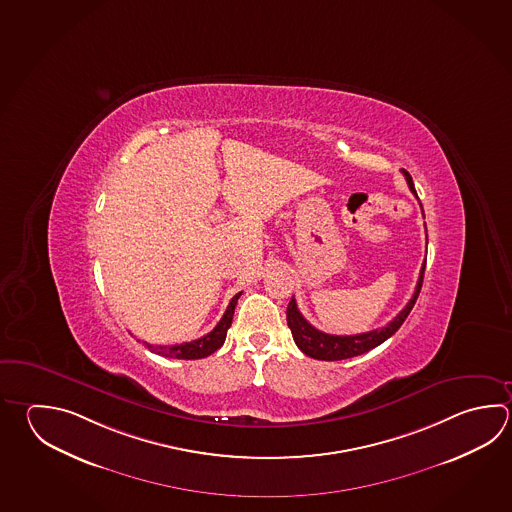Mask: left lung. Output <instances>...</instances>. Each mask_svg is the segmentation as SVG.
<instances>
[{
  "instance_id": "1",
  "label": "left lung",
  "mask_w": 512,
  "mask_h": 512,
  "mask_svg": "<svg viewBox=\"0 0 512 512\" xmlns=\"http://www.w3.org/2000/svg\"><path fill=\"white\" fill-rule=\"evenodd\" d=\"M402 172H404L405 181L409 184V190L416 195L415 184H413L411 175L407 174L405 170H402ZM424 271L425 262L422 264L413 297L407 302V306L396 315L395 319L391 320L384 328L373 329V331L360 333V335H329V333L313 328L308 320L302 317L295 299H291L286 317H288V326H290L295 344L299 346L304 355L317 358V360H344V358L358 357L362 353H367L369 349L377 348L382 342H386L391 335H395L398 328L404 324L407 315L411 313V309L415 306L416 299L420 295V290H422Z\"/></svg>"
}]
</instances>
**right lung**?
Returning a JSON list of instances; mask_svg holds the SVG:
<instances>
[{"instance_id":"add662e5","label":"right lung","mask_w":512,"mask_h":512,"mask_svg":"<svg viewBox=\"0 0 512 512\" xmlns=\"http://www.w3.org/2000/svg\"><path fill=\"white\" fill-rule=\"evenodd\" d=\"M239 297H241V293H237L230 300V304H228V308L224 311L222 319L219 320V324L208 335L192 340V342L175 344V346H154V344H146L145 342L146 348L154 351L157 355H161V357L179 358V360H197V358L212 355L217 349L221 348L224 340H226V333H228V329L232 326L233 311H235Z\"/></svg>"}]
</instances>
